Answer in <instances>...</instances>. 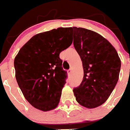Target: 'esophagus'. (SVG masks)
Instances as JSON below:
<instances>
[{"instance_id": "obj_1", "label": "esophagus", "mask_w": 130, "mask_h": 130, "mask_svg": "<svg viewBox=\"0 0 130 130\" xmlns=\"http://www.w3.org/2000/svg\"><path fill=\"white\" fill-rule=\"evenodd\" d=\"M67 72H68V74H71V73H72V70H71V69H69V70L67 71Z\"/></svg>"}]
</instances>
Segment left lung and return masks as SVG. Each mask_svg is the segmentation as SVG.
Returning <instances> with one entry per match:
<instances>
[{
  "mask_svg": "<svg viewBox=\"0 0 130 130\" xmlns=\"http://www.w3.org/2000/svg\"><path fill=\"white\" fill-rule=\"evenodd\" d=\"M74 46L83 63L84 76L73 89L76 101L93 109L105 102L119 79L121 60L116 49L101 35L83 28H72Z\"/></svg>",
  "mask_w": 130,
  "mask_h": 130,
  "instance_id": "obj_1",
  "label": "left lung"
}]
</instances>
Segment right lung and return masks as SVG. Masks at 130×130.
Instances as JSON below:
<instances>
[{
	"instance_id": "1",
	"label": "right lung",
	"mask_w": 130,
	"mask_h": 130,
	"mask_svg": "<svg viewBox=\"0 0 130 130\" xmlns=\"http://www.w3.org/2000/svg\"><path fill=\"white\" fill-rule=\"evenodd\" d=\"M71 28H58L35 35L14 61L18 84L33 107L49 111L58 106L66 83L60 53L72 43Z\"/></svg>"
}]
</instances>
